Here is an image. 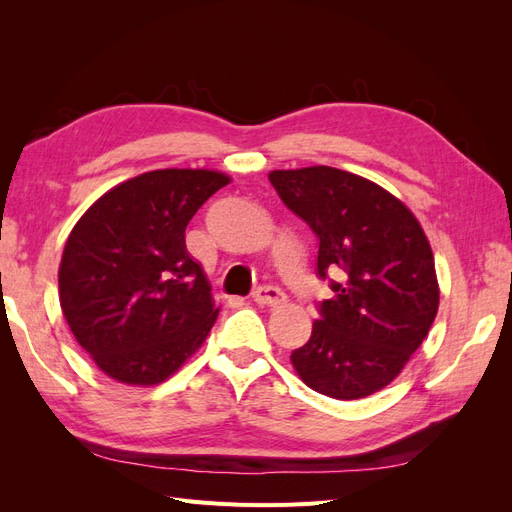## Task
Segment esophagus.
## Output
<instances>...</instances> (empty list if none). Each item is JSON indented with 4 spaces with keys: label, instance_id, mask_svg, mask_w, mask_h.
Returning a JSON list of instances; mask_svg holds the SVG:
<instances>
[{
    "label": "esophagus",
    "instance_id": "esophagus-1",
    "mask_svg": "<svg viewBox=\"0 0 512 512\" xmlns=\"http://www.w3.org/2000/svg\"><path fill=\"white\" fill-rule=\"evenodd\" d=\"M254 301L262 307H277L286 301V294H284V290L275 288V286H260L254 292Z\"/></svg>",
    "mask_w": 512,
    "mask_h": 512
}]
</instances>
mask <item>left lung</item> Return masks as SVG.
<instances>
[{"mask_svg": "<svg viewBox=\"0 0 512 512\" xmlns=\"http://www.w3.org/2000/svg\"><path fill=\"white\" fill-rule=\"evenodd\" d=\"M282 203L318 237L316 271L342 268L318 303L307 344L290 354L301 380L333 399L384 389L423 344L440 290L421 224L393 194L331 166L273 170Z\"/></svg>", "mask_w": 512, "mask_h": 512, "instance_id": "1", "label": "left lung"}]
</instances>
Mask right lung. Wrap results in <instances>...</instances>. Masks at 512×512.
Returning <instances> with one entry per match:
<instances>
[{
    "label": "right lung",
    "mask_w": 512,
    "mask_h": 512,
    "mask_svg": "<svg viewBox=\"0 0 512 512\" xmlns=\"http://www.w3.org/2000/svg\"><path fill=\"white\" fill-rule=\"evenodd\" d=\"M226 183L215 170H151L76 222L61 256L59 303L108 378L158 384L205 342L220 309L185 250V228Z\"/></svg>",
    "instance_id": "obj_1"
}]
</instances>
